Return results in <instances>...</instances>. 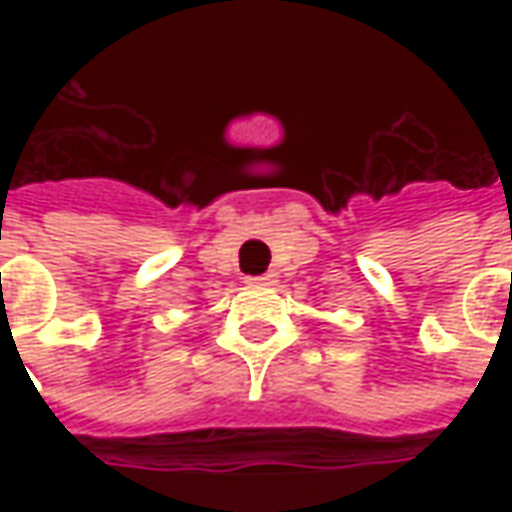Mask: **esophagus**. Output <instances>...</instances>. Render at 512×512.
<instances>
[{
    "mask_svg": "<svg viewBox=\"0 0 512 512\" xmlns=\"http://www.w3.org/2000/svg\"><path fill=\"white\" fill-rule=\"evenodd\" d=\"M246 282H249L252 288H260V285H271V282H274V277H271V274H263V277H249Z\"/></svg>",
    "mask_w": 512,
    "mask_h": 512,
    "instance_id": "esophagus-1",
    "label": "esophagus"
}]
</instances>
